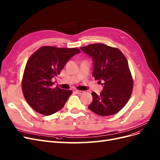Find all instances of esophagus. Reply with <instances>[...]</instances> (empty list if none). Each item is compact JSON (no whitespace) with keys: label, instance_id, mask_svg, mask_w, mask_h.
Masks as SVG:
<instances>
[{"label":"esophagus","instance_id":"1","mask_svg":"<svg viewBox=\"0 0 160 160\" xmlns=\"http://www.w3.org/2000/svg\"><path fill=\"white\" fill-rule=\"evenodd\" d=\"M76 93L78 94H82L84 93V91L83 90H76Z\"/></svg>","mask_w":160,"mask_h":160}]
</instances>
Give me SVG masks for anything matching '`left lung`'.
<instances>
[{
  "instance_id": "8db88e82",
  "label": "left lung",
  "mask_w": 160,
  "mask_h": 160,
  "mask_svg": "<svg viewBox=\"0 0 160 160\" xmlns=\"http://www.w3.org/2000/svg\"><path fill=\"white\" fill-rule=\"evenodd\" d=\"M80 49L93 58L92 76L100 83L104 82L99 95L92 92L93 100L88 108L102 116L116 114L127 104L132 93L133 81L126 56L118 48L101 43Z\"/></svg>"
}]
</instances>
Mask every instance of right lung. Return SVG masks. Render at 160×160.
<instances>
[{"mask_svg": "<svg viewBox=\"0 0 160 160\" xmlns=\"http://www.w3.org/2000/svg\"><path fill=\"white\" fill-rule=\"evenodd\" d=\"M80 52L78 48L40 47L28 60L22 80L25 100L39 114L50 116L62 108L72 90L53 88L52 78L60 74L70 58Z\"/></svg>", "mask_w": 160, "mask_h": 160, "instance_id": "obj_1", "label": "right lung"}]
</instances>
